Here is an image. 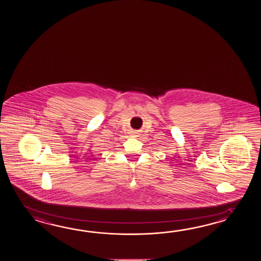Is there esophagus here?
Wrapping results in <instances>:
<instances>
[{"mask_svg":"<svg viewBox=\"0 0 261 261\" xmlns=\"http://www.w3.org/2000/svg\"><path fill=\"white\" fill-rule=\"evenodd\" d=\"M137 135V133H134V136H136Z\"/></svg>","mask_w":261,"mask_h":261,"instance_id":"esophagus-1","label":"esophagus"}]
</instances>
